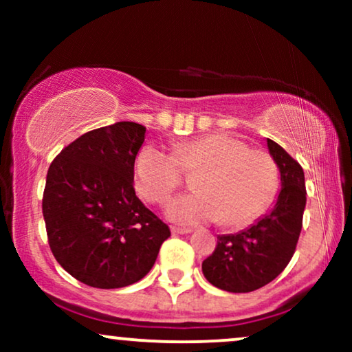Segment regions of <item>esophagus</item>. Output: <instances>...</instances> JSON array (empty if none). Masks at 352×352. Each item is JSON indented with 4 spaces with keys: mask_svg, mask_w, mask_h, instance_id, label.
<instances>
[{
    "mask_svg": "<svg viewBox=\"0 0 352 352\" xmlns=\"http://www.w3.org/2000/svg\"><path fill=\"white\" fill-rule=\"evenodd\" d=\"M192 230L190 228H184V227H177V225H173L172 227V233L173 235H185V233H190Z\"/></svg>",
    "mask_w": 352,
    "mask_h": 352,
    "instance_id": "obj_1",
    "label": "esophagus"
}]
</instances>
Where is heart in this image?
Here are the masks:
<instances>
[{
  "mask_svg": "<svg viewBox=\"0 0 352 352\" xmlns=\"http://www.w3.org/2000/svg\"><path fill=\"white\" fill-rule=\"evenodd\" d=\"M193 173L197 192L177 197L167 215L180 223L218 220L228 228L245 227L272 205L280 188V168L263 148L228 134H207L182 142L173 152L147 144L137 153L134 185L148 204H162Z\"/></svg>",
  "mask_w": 352,
  "mask_h": 352,
  "instance_id": "b5f03b06",
  "label": "heart"
}]
</instances>
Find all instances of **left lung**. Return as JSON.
Segmentation results:
<instances>
[{"instance_id": "1", "label": "left lung", "mask_w": 352, "mask_h": 352, "mask_svg": "<svg viewBox=\"0 0 352 352\" xmlns=\"http://www.w3.org/2000/svg\"><path fill=\"white\" fill-rule=\"evenodd\" d=\"M268 148L281 173L276 205L243 232L217 236L215 250L201 263L205 278L230 293H250L272 283L288 266L301 233L306 207L305 172L272 139Z\"/></svg>"}]
</instances>
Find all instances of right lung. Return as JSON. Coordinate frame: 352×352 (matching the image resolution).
Instances as JSON below:
<instances>
[{
  "mask_svg": "<svg viewBox=\"0 0 352 352\" xmlns=\"http://www.w3.org/2000/svg\"><path fill=\"white\" fill-rule=\"evenodd\" d=\"M145 127L117 122L64 147L47 170L43 217L58 263L92 288H124L151 272L170 228L137 199Z\"/></svg>",
  "mask_w": 352,
  "mask_h": 352,
  "instance_id": "1",
  "label": "right lung"
}]
</instances>
